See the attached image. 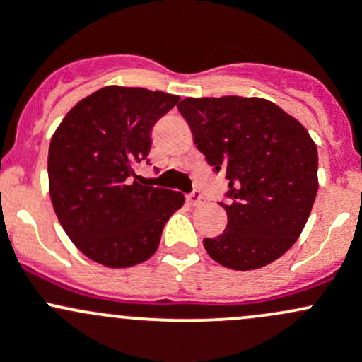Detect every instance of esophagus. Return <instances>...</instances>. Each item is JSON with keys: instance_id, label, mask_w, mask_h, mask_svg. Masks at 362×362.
Masks as SVG:
<instances>
[{"instance_id": "obj_1", "label": "esophagus", "mask_w": 362, "mask_h": 362, "mask_svg": "<svg viewBox=\"0 0 362 362\" xmlns=\"http://www.w3.org/2000/svg\"><path fill=\"white\" fill-rule=\"evenodd\" d=\"M186 202L192 204V206H200V204L206 202V199H204L202 192H199V189H193L192 193H188V195H186Z\"/></svg>"}]
</instances>
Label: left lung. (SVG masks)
I'll use <instances>...</instances> for the list:
<instances>
[{"mask_svg":"<svg viewBox=\"0 0 362 362\" xmlns=\"http://www.w3.org/2000/svg\"><path fill=\"white\" fill-rule=\"evenodd\" d=\"M177 110L200 153L228 180V225L204 238L214 262L255 270L281 258L303 232L317 195V146L307 129L259 98H186Z\"/></svg>","mask_w":362,"mask_h":362,"instance_id":"obj_1","label":"left lung"}]
</instances>
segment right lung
<instances>
[{"instance_id": "add662e5", "label": "right lung", "mask_w": 362, "mask_h": 362, "mask_svg": "<svg viewBox=\"0 0 362 362\" xmlns=\"http://www.w3.org/2000/svg\"><path fill=\"white\" fill-rule=\"evenodd\" d=\"M177 103L180 95L110 85L71 107L52 136V206L92 262L110 268L146 262L185 204L182 193L144 186L134 173L150 153L153 125Z\"/></svg>"}]
</instances>
